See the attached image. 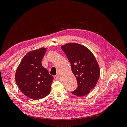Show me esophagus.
I'll return each mask as SVG.
<instances>
[{
    "instance_id": "1",
    "label": "esophagus",
    "mask_w": 127,
    "mask_h": 127,
    "mask_svg": "<svg viewBox=\"0 0 127 127\" xmlns=\"http://www.w3.org/2000/svg\"><path fill=\"white\" fill-rule=\"evenodd\" d=\"M54 79H56V80H58V79H59V75H55V76H54Z\"/></svg>"
}]
</instances>
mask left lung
I'll return each mask as SVG.
<instances>
[{
	"mask_svg": "<svg viewBox=\"0 0 127 127\" xmlns=\"http://www.w3.org/2000/svg\"><path fill=\"white\" fill-rule=\"evenodd\" d=\"M71 64V70L77 80L78 87L71 92L74 95H87L96 86L100 75V69L91 50L77 43H68L62 46Z\"/></svg>",
	"mask_w": 127,
	"mask_h": 127,
	"instance_id": "obj_1",
	"label": "left lung"
}]
</instances>
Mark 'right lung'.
<instances>
[{
  "label": "right lung",
  "mask_w": 127,
  "mask_h": 127,
  "mask_svg": "<svg viewBox=\"0 0 127 127\" xmlns=\"http://www.w3.org/2000/svg\"><path fill=\"white\" fill-rule=\"evenodd\" d=\"M47 49L31 51L23 58L15 73V82L23 93L34 100L47 96L54 78L41 64Z\"/></svg>",
  "instance_id": "add662e5"
}]
</instances>
